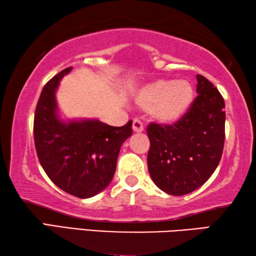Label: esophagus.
<instances>
[{
  "mask_svg": "<svg viewBox=\"0 0 256 256\" xmlns=\"http://www.w3.org/2000/svg\"><path fill=\"white\" fill-rule=\"evenodd\" d=\"M133 131L136 133H141L144 131V123H142L140 120H133Z\"/></svg>",
  "mask_w": 256,
  "mask_h": 256,
  "instance_id": "34e87169",
  "label": "esophagus"
}]
</instances>
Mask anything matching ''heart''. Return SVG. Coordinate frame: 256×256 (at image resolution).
I'll list each match as a JSON object with an SVG mask.
<instances>
[{
    "mask_svg": "<svg viewBox=\"0 0 256 256\" xmlns=\"http://www.w3.org/2000/svg\"><path fill=\"white\" fill-rule=\"evenodd\" d=\"M194 89L188 80H157L144 86L136 94L138 106L149 110L152 118L164 124L180 120L188 112Z\"/></svg>",
    "mask_w": 256,
    "mask_h": 256,
    "instance_id": "heart-1",
    "label": "heart"
}]
</instances>
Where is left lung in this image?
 Segmentation results:
<instances>
[{"mask_svg":"<svg viewBox=\"0 0 256 256\" xmlns=\"http://www.w3.org/2000/svg\"><path fill=\"white\" fill-rule=\"evenodd\" d=\"M198 97L172 125L150 123L148 170L154 183L170 196L198 190L214 174L224 142V102L218 89L198 74Z\"/></svg>","mask_w":256,"mask_h":256,"instance_id":"1","label":"left lung"}]
</instances>
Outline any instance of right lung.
Instances as JSON below:
<instances>
[{
    "mask_svg": "<svg viewBox=\"0 0 256 256\" xmlns=\"http://www.w3.org/2000/svg\"><path fill=\"white\" fill-rule=\"evenodd\" d=\"M71 70L60 71L42 88L34 112V146L42 170L56 186L88 198L112 182L120 146L132 134V120L116 128L98 120H60L55 94Z\"/></svg>",
    "mask_w": 256,
    "mask_h": 256,
    "instance_id": "1",
    "label": "right lung"
}]
</instances>
